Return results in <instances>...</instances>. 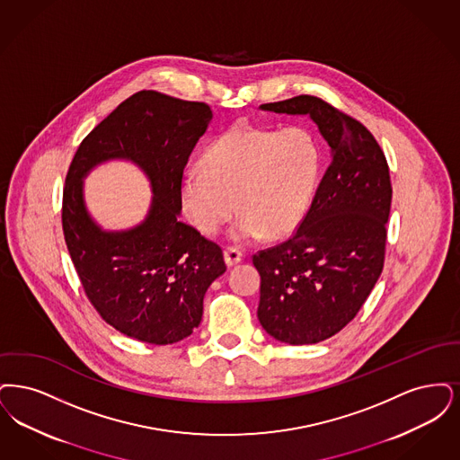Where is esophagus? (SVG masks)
Wrapping results in <instances>:
<instances>
[{"label":"esophagus","mask_w":460,"mask_h":460,"mask_svg":"<svg viewBox=\"0 0 460 460\" xmlns=\"http://www.w3.org/2000/svg\"><path fill=\"white\" fill-rule=\"evenodd\" d=\"M225 262H226V266L228 268H232V266H235V264H239L240 261L243 260V254L240 252L239 249H234V247H228V249H225Z\"/></svg>","instance_id":"obj_1"}]
</instances>
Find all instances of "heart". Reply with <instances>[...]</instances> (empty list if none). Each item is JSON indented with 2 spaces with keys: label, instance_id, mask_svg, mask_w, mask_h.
Instances as JSON below:
<instances>
[{
  "label": "heart",
  "instance_id": "obj_1",
  "mask_svg": "<svg viewBox=\"0 0 460 460\" xmlns=\"http://www.w3.org/2000/svg\"><path fill=\"white\" fill-rule=\"evenodd\" d=\"M202 172L180 179L181 209L204 234L235 213V242L290 235L305 218L321 177L316 139L300 127L280 132L234 125L200 158Z\"/></svg>",
  "mask_w": 460,
  "mask_h": 460
}]
</instances>
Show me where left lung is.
<instances>
[{
  "instance_id": "left-lung-1",
  "label": "left lung",
  "mask_w": 460,
  "mask_h": 460,
  "mask_svg": "<svg viewBox=\"0 0 460 460\" xmlns=\"http://www.w3.org/2000/svg\"><path fill=\"white\" fill-rule=\"evenodd\" d=\"M260 110L309 117L330 146L328 170L296 235L252 258L261 326L290 345L318 343L354 320L380 279L390 172L371 132L326 101L297 96Z\"/></svg>"
}]
</instances>
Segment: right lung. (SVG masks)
<instances>
[{
    "label": "right lung",
    "mask_w": 460,
    "mask_h": 460,
    "mask_svg": "<svg viewBox=\"0 0 460 460\" xmlns=\"http://www.w3.org/2000/svg\"><path fill=\"white\" fill-rule=\"evenodd\" d=\"M211 120L206 102L140 91L82 140L70 164L61 213L70 258L101 318L130 339H187L206 290L226 271L220 245L180 220V179ZM108 160L136 164L154 192L146 218L125 231L102 229L84 202L83 180Z\"/></svg>",
    "instance_id": "right-lung-1"
}]
</instances>
